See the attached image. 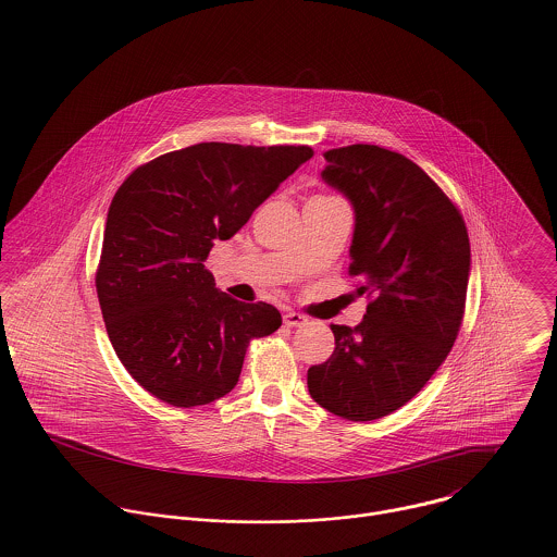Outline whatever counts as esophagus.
Returning a JSON list of instances; mask_svg holds the SVG:
<instances>
[{
	"instance_id": "1",
	"label": "esophagus",
	"mask_w": 557,
	"mask_h": 557,
	"mask_svg": "<svg viewBox=\"0 0 557 557\" xmlns=\"http://www.w3.org/2000/svg\"><path fill=\"white\" fill-rule=\"evenodd\" d=\"M284 323H286L288 327H298V325H305V323H307V318H305L302 313L290 311V313L284 315Z\"/></svg>"
}]
</instances>
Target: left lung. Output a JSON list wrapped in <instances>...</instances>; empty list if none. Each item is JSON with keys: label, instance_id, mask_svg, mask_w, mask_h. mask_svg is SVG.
Returning a JSON list of instances; mask_svg holds the SVG:
<instances>
[{"label": "left lung", "instance_id": "1", "mask_svg": "<svg viewBox=\"0 0 557 557\" xmlns=\"http://www.w3.org/2000/svg\"><path fill=\"white\" fill-rule=\"evenodd\" d=\"M321 180L355 211L350 275L371 298L357 327L330 325L332 357L309 368L323 409L350 422L384 418L409 403L447 359L459 334L470 277V239L457 207L398 152L352 144L327 150Z\"/></svg>", "mask_w": 557, "mask_h": 557}]
</instances>
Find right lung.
<instances>
[{
    "label": "right lung",
    "instance_id": "obj_1",
    "mask_svg": "<svg viewBox=\"0 0 557 557\" xmlns=\"http://www.w3.org/2000/svg\"><path fill=\"white\" fill-rule=\"evenodd\" d=\"M313 157L309 146L205 141L137 166L108 209L96 271L108 338L125 370L173 407L225 397L252 338L282 315L214 288L205 261Z\"/></svg>",
    "mask_w": 557,
    "mask_h": 557
}]
</instances>
